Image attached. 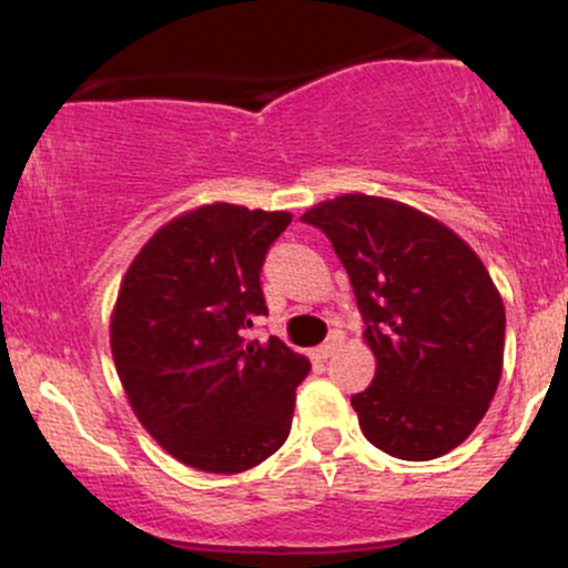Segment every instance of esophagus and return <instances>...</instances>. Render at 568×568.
Instances as JSON below:
<instances>
[{
    "label": "esophagus",
    "instance_id": "1",
    "mask_svg": "<svg viewBox=\"0 0 568 568\" xmlns=\"http://www.w3.org/2000/svg\"><path fill=\"white\" fill-rule=\"evenodd\" d=\"M342 342H344L342 331H331L328 338H325L321 347H317V357H323V361H328V357H334V352H336L338 347H342Z\"/></svg>",
    "mask_w": 568,
    "mask_h": 568
}]
</instances>
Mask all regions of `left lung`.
<instances>
[{"label":"left lung","mask_w":568,"mask_h":568,"mask_svg":"<svg viewBox=\"0 0 568 568\" xmlns=\"http://www.w3.org/2000/svg\"><path fill=\"white\" fill-rule=\"evenodd\" d=\"M347 270L376 376L352 395L384 454L427 462L484 419L501 376L505 304L465 240L414 207L342 194L302 216Z\"/></svg>","instance_id":"left-lung-1"}]
</instances>
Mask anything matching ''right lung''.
Here are the masks:
<instances>
[{
  "label": "right lung",
  "mask_w": 568,
  "mask_h": 568,
  "mask_svg": "<svg viewBox=\"0 0 568 568\" xmlns=\"http://www.w3.org/2000/svg\"><path fill=\"white\" fill-rule=\"evenodd\" d=\"M291 213L216 202L173 219L122 280L112 355L130 406L175 459L205 473H243L283 446L310 361L270 336L266 253Z\"/></svg>",
  "instance_id": "obj_1"
}]
</instances>
